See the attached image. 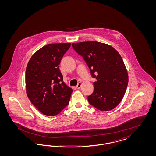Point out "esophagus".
<instances>
[{
  "label": "esophagus",
  "instance_id": "obj_1",
  "mask_svg": "<svg viewBox=\"0 0 156 156\" xmlns=\"http://www.w3.org/2000/svg\"><path fill=\"white\" fill-rule=\"evenodd\" d=\"M82 86V83L81 82H79L78 83V85L76 86V89H80V88H81V87Z\"/></svg>",
  "mask_w": 156,
  "mask_h": 156
}]
</instances>
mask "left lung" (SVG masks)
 Returning a JSON list of instances; mask_svg holds the SVG:
<instances>
[{
    "label": "left lung",
    "mask_w": 156,
    "mask_h": 156,
    "mask_svg": "<svg viewBox=\"0 0 156 156\" xmlns=\"http://www.w3.org/2000/svg\"><path fill=\"white\" fill-rule=\"evenodd\" d=\"M73 47L82 56L93 78L94 91L89 104L102 111H111L122 100L129 77L122 57L111 45L95 41L74 43Z\"/></svg>",
    "instance_id": "left-lung-1"
}]
</instances>
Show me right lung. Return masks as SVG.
<instances>
[{
	"label": "right lung",
	"instance_id": "right-lung-1",
	"mask_svg": "<svg viewBox=\"0 0 156 156\" xmlns=\"http://www.w3.org/2000/svg\"><path fill=\"white\" fill-rule=\"evenodd\" d=\"M71 43L46 45L34 52L26 70V94L43 115L54 116L69 104L73 89L63 82L59 64Z\"/></svg>",
	"mask_w": 156,
	"mask_h": 156
}]
</instances>
